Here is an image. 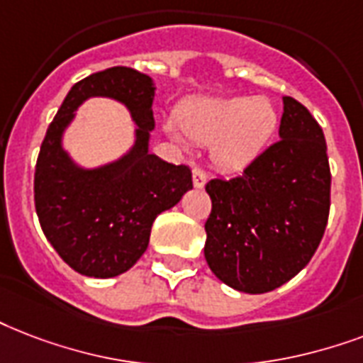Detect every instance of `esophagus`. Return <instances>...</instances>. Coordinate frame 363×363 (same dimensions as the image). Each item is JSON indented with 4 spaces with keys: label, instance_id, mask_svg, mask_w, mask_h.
<instances>
[{
    "label": "esophagus",
    "instance_id": "obj_1",
    "mask_svg": "<svg viewBox=\"0 0 363 363\" xmlns=\"http://www.w3.org/2000/svg\"><path fill=\"white\" fill-rule=\"evenodd\" d=\"M192 182L196 188H203L206 184V173L201 169H194L192 171Z\"/></svg>",
    "mask_w": 363,
    "mask_h": 363
}]
</instances>
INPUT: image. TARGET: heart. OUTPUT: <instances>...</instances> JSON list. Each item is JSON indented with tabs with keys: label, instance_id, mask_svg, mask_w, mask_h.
<instances>
[{
	"label": "heart",
	"instance_id": "heart-1",
	"mask_svg": "<svg viewBox=\"0 0 363 363\" xmlns=\"http://www.w3.org/2000/svg\"><path fill=\"white\" fill-rule=\"evenodd\" d=\"M278 112L264 96H203L186 102L169 135L209 146L211 162L226 173L247 169L278 129Z\"/></svg>",
	"mask_w": 363,
	"mask_h": 363
}]
</instances>
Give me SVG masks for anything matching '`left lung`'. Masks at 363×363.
Masks as SVG:
<instances>
[{
	"label": "left lung",
	"instance_id": "8db88e82",
	"mask_svg": "<svg viewBox=\"0 0 363 363\" xmlns=\"http://www.w3.org/2000/svg\"><path fill=\"white\" fill-rule=\"evenodd\" d=\"M206 261L218 280L251 295L297 276L316 253L329 215L328 146L322 127L284 96L280 140L240 177L206 186Z\"/></svg>",
	"mask_w": 363,
	"mask_h": 363
}]
</instances>
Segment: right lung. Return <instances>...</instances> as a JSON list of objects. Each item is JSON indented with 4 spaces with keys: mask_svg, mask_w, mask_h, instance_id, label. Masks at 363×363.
<instances>
[{
    "mask_svg": "<svg viewBox=\"0 0 363 363\" xmlns=\"http://www.w3.org/2000/svg\"><path fill=\"white\" fill-rule=\"evenodd\" d=\"M156 85L146 74L114 66L77 82L66 95L41 145L34 177L41 230L60 259L89 278H114L143 257L154 220L192 188L186 165L150 154L156 125L152 102ZM102 96L132 114V148L112 162L79 166L64 148V133L83 101Z\"/></svg>",
    "mask_w": 363,
    "mask_h": 363,
    "instance_id": "obj_1",
    "label": "right lung"
}]
</instances>
